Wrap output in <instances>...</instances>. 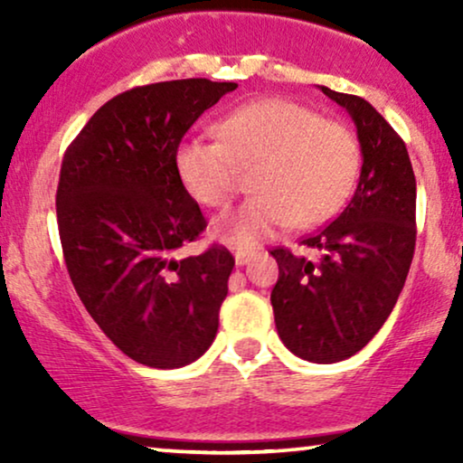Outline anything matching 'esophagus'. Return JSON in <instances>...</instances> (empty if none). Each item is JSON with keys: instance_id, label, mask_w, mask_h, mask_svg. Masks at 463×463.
I'll return each mask as SVG.
<instances>
[{"instance_id": "34e87169", "label": "esophagus", "mask_w": 463, "mask_h": 463, "mask_svg": "<svg viewBox=\"0 0 463 463\" xmlns=\"http://www.w3.org/2000/svg\"><path fill=\"white\" fill-rule=\"evenodd\" d=\"M252 257H254L252 250H241V248L235 250V263L237 265H246Z\"/></svg>"}]
</instances>
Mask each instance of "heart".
<instances>
[{
    "instance_id": "1",
    "label": "heart",
    "mask_w": 463,
    "mask_h": 463,
    "mask_svg": "<svg viewBox=\"0 0 463 463\" xmlns=\"http://www.w3.org/2000/svg\"><path fill=\"white\" fill-rule=\"evenodd\" d=\"M217 132L222 141H184L176 169L191 198L209 209H226L241 189V172H254L257 198L215 222V235L235 246H254L291 224H322L357 183L354 132L309 106L257 99L222 119Z\"/></svg>"
}]
</instances>
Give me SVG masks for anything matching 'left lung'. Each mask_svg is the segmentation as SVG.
Segmentation results:
<instances>
[{
  "label": "left lung",
  "mask_w": 463,
  "mask_h": 463,
  "mask_svg": "<svg viewBox=\"0 0 463 463\" xmlns=\"http://www.w3.org/2000/svg\"><path fill=\"white\" fill-rule=\"evenodd\" d=\"M324 95L357 126L361 176L335 222L305 237L317 261L274 248L279 280L272 289L276 331L287 348L313 364L359 353L394 309L416 250V176L405 141L364 98Z\"/></svg>",
  "instance_id": "1"
}]
</instances>
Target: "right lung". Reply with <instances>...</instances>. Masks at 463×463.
Segmentation results:
<instances>
[{
	"mask_svg": "<svg viewBox=\"0 0 463 463\" xmlns=\"http://www.w3.org/2000/svg\"><path fill=\"white\" fill-rule=\"evenodd\" d=\"M235 82L169 80L115 95L67 147L56 191L69 279L106 337L137 364L183 368L209 350L235 259L213 243L184 189V132Z\"/></svg>",
	"mask_w": 463,
	"mask_h": 463,
	"instance_id": "add662e5",
	"label": "right lung"
}]
</instances>
